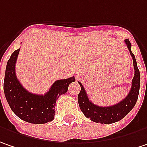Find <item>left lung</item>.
Instances as JSON below:
<instances>
[{
	"instance_id": "1",
	"label": "left lung",
	"mask_w": 147,
	"mask_h": 147,
	"mask_svg": "<svg viewBox=\"0 0 147 147\" xmlns=\"http://www.w3.org/2000/svg\"><path fill=\"white\" fill-rule=\"evenodd\" d=\"M125 43L133 59V65L135 69V75L132 79L131 88L125 99L114 106L99 107L92 103L89 100L82 83L79 82L81 86V91L78 94V103L81 111L83 112L85 117L90 118L91 121L94 122L101 124H111L121 121L132 110L138 99L140 90V71L137 67L135 56L131 50V42L129 41V40L126 39L125 40Z\"/></svg>"
}]
</instances>
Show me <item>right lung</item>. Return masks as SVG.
Instances as JSON below:
<instances>
[{"instance_id":"right-lung-1","label":"right lung","mask_w":147,"mask_h":147,"mask_svg":"<svg viewBox=\"0 0 147 147\" xmlns=\"http://www.w3.org/2000/svg\"><path fill=\"white\" fill-rule=\"evenodd\" d=\"M20 49L15 51L7 61L4 79L5 99L14 113L26 122L44 124L55 117L56 100L65 94L75 77L57 80L45 95H36L26 91L16 75V63Z\"/></svg>"}]
</instances>
